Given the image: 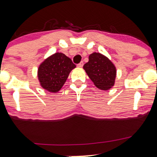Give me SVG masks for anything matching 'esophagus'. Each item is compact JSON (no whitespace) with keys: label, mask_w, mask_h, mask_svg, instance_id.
Masks as SVG:
<instances>
[{"label":"esophagus","mask_w":157,"mask_h":157,"mask_svg":"<svg viewBox=\"0 0 157 157\" xmlns=\"http://www.w3.org/2000/svg\"><path fill=\"white\" fill-rule=\"evenodd\" d=\"M82 66H83V62H80V63L79 64H77V67H79V68H82Z\"/></svg>","instance_id":"1"}]
</instances>
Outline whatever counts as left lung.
<instances>
[{"instance_id":"left-lung-1","label":"left lung","mask_w":157,"mask_h":157,"mask_svg":"<svg viewBox=\"0 0 157 157\" xmlns=\"http://www.w3.org/2000/svg\"><path fill=\"white\" fill-rule=\"evenodd\" d=\"M84 70L94 86L101 90H109L113 86L117 70L113 63L100 53L94 52L89 57Z\"/></svg>"}]
</instances>
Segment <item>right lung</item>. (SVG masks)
<instances>
[{
    "label": "right lung",
    "mask_w": 157,
    "mask_h": 157,
    "mask_svg": "<svg viewBox=\"0 0 157 157\" xmlns=\"http://www.w3.org/2000/svg\"><path fill=\"white\" fill-rule=\"evenodd\" d=\"M76 66L63 53L54 54L40 65L37 77L40 84L49 92L56 93L63 87L69 73Z\"/></svg>",
    "instance_id": "add662e5"
}]
</instances>
